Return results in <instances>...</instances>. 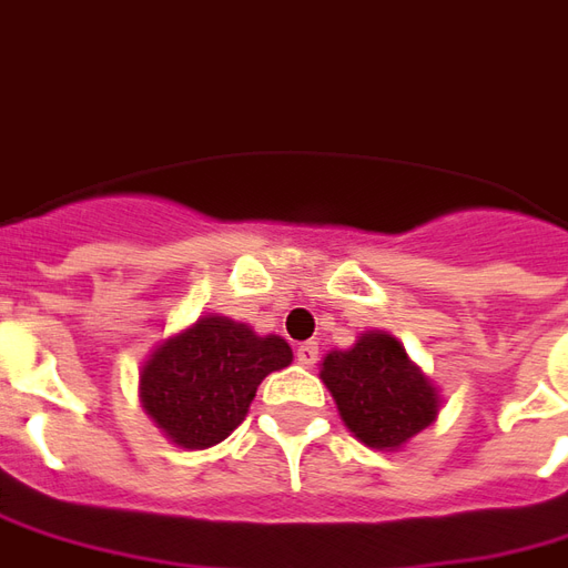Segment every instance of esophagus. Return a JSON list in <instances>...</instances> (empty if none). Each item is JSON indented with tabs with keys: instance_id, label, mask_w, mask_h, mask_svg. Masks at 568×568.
<instances>
[{
	"instance_id": "1",
	"label": "esophagus",
	"mask_w": 568,
	"mask_h": 568,
	"mask_svg": "<svg viewBox=\"0 0 568 568\" xmlns=\"http://www.w3.org/2000/svg\"><path fill=\"white\" fill-rule=\"evenodd\" d=\"M295 356L304 368H313V365L320 362V344H313V341H310V344H301Z\"/></svg>"
}]
</instances>
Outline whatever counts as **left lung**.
<instances>
[{
    "instance_id": "8db88e82",
    "label": "left lung",
    "mask_w": 568,
    "mask_h": 568,
    "mask_svg": "<svg viewBox=\"0 0 568 568\" xmlns=\"http://www.w3.org/2000/svg\"><path fill=\"white\" fill-rule=\"evenodd\" d=\"M320 381L344 426L371 450H405L438 419V386L389 332H365L353 346L325 353Z\"/></svg>"
}]
</instances>
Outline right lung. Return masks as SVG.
I'll return each instance as SVG.
<instances>
[{
	"instance_id": "1",
	"label": "right lung",
	"mask_w": 568,
	"mask_h": 568,
	"mask_svg": "<svg viewBox=\"0 0 568 568\" xmlns=\"http://www.w3.org/2000/svg\"><path fill=\"white\" fill-rule=\"evenodd\" d=\"M292 365L280 334L206 313L163 337L140 368V405L175 447L222 444L248 414L261 381Z\"/></svg>"
}]
</instances>
